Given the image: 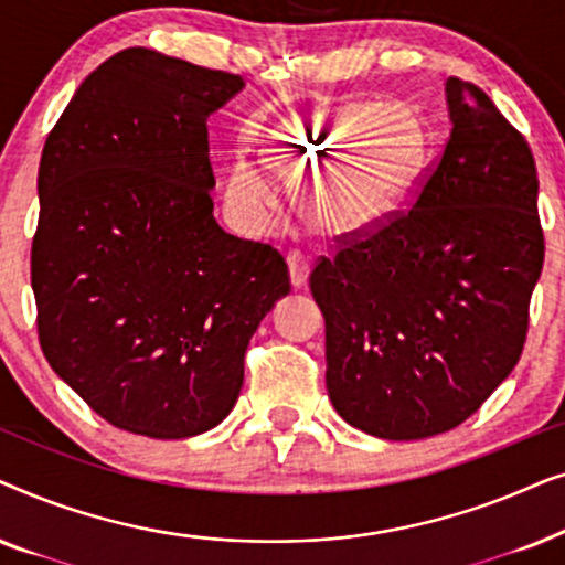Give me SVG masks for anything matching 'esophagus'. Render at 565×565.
Segmentation results:
<instances>
[{"instance_id":"34e87169","label":"esophagus","mask_w":565,"mask_h":565,"mask_svg":"<svg viewBox=\"0 0 565 565\" xmlns=\"http://www.w3.org/2000/svg\"><path fill=\"white\" fill-rule=\"evenodd\" d=\"M288 269H290V282L292 288H303L308 282V259L300 252H290L288 254Z\"/></svg>"}]
</instances>
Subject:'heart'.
<instances>
[{
    "instance_id": "obj_1",
    "label": "heart",
    "mask_w": 565,
    "mask_h": 565,
    "mask_svg": "<svg viewBox=\"0 0 565 565\" xmlns=\"http://www.w3.org/2000/svg\"><path fill=\"white\" fill-rule=\"evenodd\" d=\"M254 149L282 180L298 182L300 207L323 234H352L408 198L422 174L424 138L408 113L391 103H339L254 134ZM226 200L246 221H259L275 203L259 169L236 164L226 177Z\"/></svg>"
}]
</instances>
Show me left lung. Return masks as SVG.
<instances>
[{
	"label": "left lung",
	"mask_w": 565,
	"mask_h": 565,
	"mask_svg": "<svg viewBox=\"0 0 565 565\" xmlns=\"http://www.w3.org/2000/svg\"><path fill=\"white\" fill-rule=\"evenodd\" d=\"M452 130L406 211L342 236L311 292L327 321V391L381 439L443 435L520 362L543 273L537 169L476 84H445Z\"/></svg>",
	"instance_id": "obj_1"
}]
</instances>
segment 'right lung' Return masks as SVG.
<instances>
[{"label": "right lung", "instance_id": "right-lung-1", "mask_svg": "<svg viewBox=\"0 0 565 565\" xmlns=\"http://www.w3.org/2000/svg\"><path fill=\"white\" fill-rule=\"evenodd\" d=\"M242 87L238 74L126 49L45 138L38 339L61 381L134 435L184 439L226 419L249 339L290 292L280 252L213 218L205 122Z\"/></svg>", "mask_w": 565, "mask_h": 565}]
</instances>
